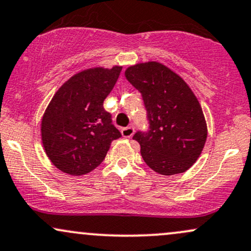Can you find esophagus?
Returning <instances> with one entry per match:
<instances>
[{
    "label": "esophagus",
    "instance_id": "esophagus-1",
    "mask_svg": "<svg viewBox=\"0 0 251 251\" xmlns=\"http://www.w3.org/2000/svg\"><path fill=\"white\" fill-rule=\"evenodd\" d=\"M121 132H122V135H123V137H131L132 135H134V132H135V129H134V126H126V128H122V130H121Z\"/></svg>",
    "mask_w": 251,
    "mask_h": 251
}]
</instances>
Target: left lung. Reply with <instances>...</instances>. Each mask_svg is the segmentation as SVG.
Here are the masks:
<instances>
[{"instance_id": "1", "label": "left lung", "mask_w": 251, "mask_h": 251, "mask_svg": "<svg viewBox=\"0 0 251 251\" xmlns=\"http://www.w3.org/2000/svg\"><path fill=\"white\" fill-rule=\"evenodd\" d=\"M126 77L142 95L148 131L134 140L149 168L161 175L184 173L207 141V123L199 100L176 73L158 62L129 67Z\"/></svg>"}]
</instances>
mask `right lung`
<instances>
[{
	"label": "right lung",
	"mask_w": 251,
	"mask_h": 251,
	"mask_svg": "<svg viewBox=\"0 0 251 251\" xmlns=\"http://www.w3.org/2000/svg\"><path fill=\"white\" fill-rule=\"evenodd\" d=\"M122 67L91 68L70 77L56 91L41 123L46 154L61 172L79 176L104 160L122 135L103 101L113 90Z\"/></svg>",
	"instance_id": "add662e5"
}]
</instances>
